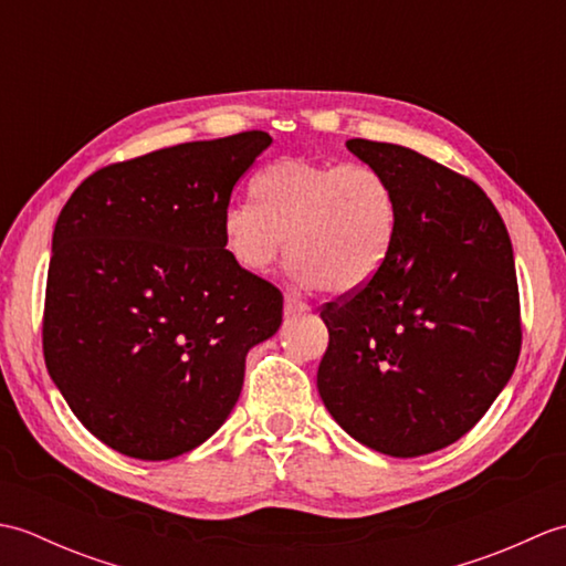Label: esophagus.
I'll return each mask as SVG.
<instances>
[{
  "label": "esophagus",
  "mask_w": 566,
  "mask_h": 566,
  "mask_svg": "<svg viewBox=\"0 0 566 566\" xmlns=\"http://www.w3.org/2000/svg\"><path fill=\"white\" fill-rule=\"evenodd\" d=\"M304 311H308V306L304 302H298V298L292 294L284 296V316H298V314H304Z\"/></svg>",
  "instance_id": "34e87169"
}]
</instances>
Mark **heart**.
<instances>
[{
	"instance_id": "b5f03b06",
	"label": "heart",
	"mask_w": 566,
	"mask_h": 566,
	"mask_svg": "<svg viewBox=\"0 0 566 566\" xmlns=\"http://www.w3.org/2000/svg\"><path fill=\"white\" fill-rule=\"evenodd\" d=\"M250 197L252 207L235 201L221 216L226 255L248 274H268L286 248L298 284L347 296L377 280L399 243V197L365 163L280 158L255 175Z\"/></svg>"
}]
</instances>
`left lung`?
Segmentation results:
<instances>
[{
    "label": "left lung",
    "instance_id": "left-lung-1",
    "mask_svg": "<svg viewBox=\"0 0 566 566\" xmlns=\"http://www.w3.org/2000/svg\"><path fill=\"white\" fill-rule=\"evenodd\" d=\"M389 177L399 243L367 290L321 308L318 394L367 448L418 457L472 430L521 355V298L506 226L484 189L411 148L353 138Z\"/></svg>",
    "mask_w": 566,
    "mask_h": 566
}]
</instances>
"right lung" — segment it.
I'll return each mask as SVG.
<instances>
[{
    "mask_svg": "<svg viewBox=\"0 0 566 566\" xmlns=\"http://www.w3.org/2000/svg\"><path fill=\"white\" fill-rule=\"evenodd\" d=\"M272 143L195 140L102 167L57 216L48 268V375L94 438L170 460L223 426L245 355L282 326V292L226 255L221 216Z\"/></svg>",
    "mask_w": 566,
    "mask_h": 566,
    "instance_id": "1",
    "label": "right lung"
}]
</instances>
